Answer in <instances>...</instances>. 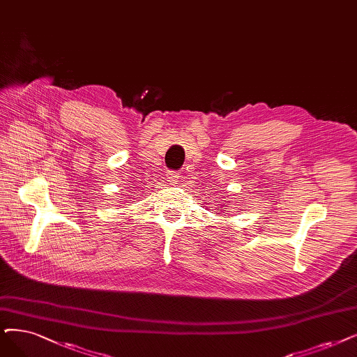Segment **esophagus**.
<instances>
[{"mask_svg": "<svg viewBox=\"0 0 357 357\" xmlns=\"http://www.w3.org/2000/svg\"><path fill=\"white\" fill-rule=\"evenodd\" d=\"M180 173L178 171H168L167 173V180L171 183V184H177V181L180 180Z\"/></svg>", "mask_w": 357, "mask_h": 357, "instance_id": "1", "label": "esophagus"}]
</instances>
